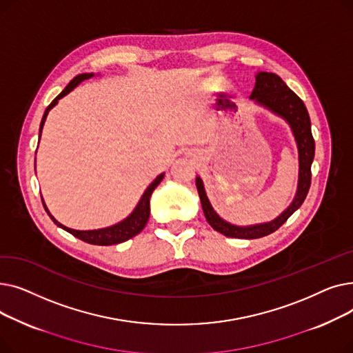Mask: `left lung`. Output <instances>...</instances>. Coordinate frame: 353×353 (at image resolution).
<instances>
[{
  "instance_id": "1",
  "label": "left lung",
  "mask_w": 353,
  "mask_h": 353,
  "mask_svg": "<svg viewBox=\"0 0 353 353\" xmlns=\"http://www.w3.org/2000/svg\"><path fill=\"white\" fill-rule=\"evenodd\" d=\"M256 84L252 91L250 100L257 105H261L277 117L283 119L294 137L296 145H298L299 154V176H298V189H296L294 197L288 209H285L276 219L266 221V223H257L249 226H237L229 223L228 220L220 217L213 209L212 203L206 194L203 180L196 177V188L201 201L203 213L208 220V223L219 233L228 237L237 239H259L273 233L279 229L285 221L298 210L305 201L309 188H310V167L314 157V140L312 137L310 119L303 101L294 94V92L285 84V81L273 72L259 71L256 72Z\"/></svg>"
}]
</instances>
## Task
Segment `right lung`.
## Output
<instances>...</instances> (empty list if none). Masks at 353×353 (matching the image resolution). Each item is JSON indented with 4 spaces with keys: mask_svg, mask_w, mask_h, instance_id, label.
Segmentation results:
<instances>
[{
    "mask_svg": "<svg viewBox=\"0 0 353 353\" xmlns=\"http://www.w3.org/2000/svg\"><path fill=\"white\" fill-rule=\"evenodd\" d=\"M91 77H94V72H83V74H79V76L74 77L68 85L60 92V94L55 97L51 104L46 108L44 111V116H43V120H41V124H40V137H41V132H43V127H44V123H46V119L50 113V110L57 105L59 100L63 99L64 96H67L70 91H72L74 88H76L80 83H83L84 80H88ZM164 177V173L159 174L153 181L150 186H148L145 189V192L143 193L141 199L139 200L137 206L134 208V210L130 213L124 220L119 221V223L113 225V226H108V228H103V229H94V230H76V229H70L64 225H61L60 221L55 220V217L50 213V210L47 209L46 203H44V199L41 197L43 200V206L47 212V214L50 216V219L54 221L55 225H57L59 228L64 229L65 232L71 233L72 236L79 237L80 240H83V242H87L90 245H99V246H110V245H117V243H123L125 242V240L134 237L136 234H139L144 226L147 225L148 221V217H150V197H152V193L154 192V189L159 186L160 181L163 180Z\"/></svg>",
    "mask_w": 353,
    "mask_h": 353,
    "instance_id": "obj_1",
    "label": "right lung"
}]
</instances>
